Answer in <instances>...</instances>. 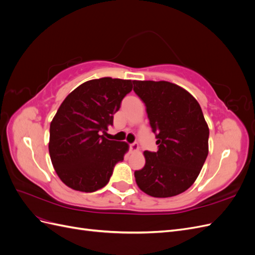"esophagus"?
I'll return each instance as SVG.
<instances>
[{
	"label": "esophagus",
	"instance_id": "obj_1",
	"mask_svg": "<svg viewBox=\"0 0 255 255\" xmlns=\"http://www.w3.org/2000/svg\"><path fill=\"white\" fill-rule=\"evenodd\" d=\"M129 149L132 150V151H134V152H136V151H138V149H139V145H138L137 142L130 143V144H129Z\"/></svg>",
	"mask_w": 255,
	"mask_h": 255
}]
</instances>
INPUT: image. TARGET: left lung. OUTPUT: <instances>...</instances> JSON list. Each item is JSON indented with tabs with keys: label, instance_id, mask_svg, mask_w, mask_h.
Returning a JSON list of instances; mask_svg holds the SVG:
<instances>
[{
	"label": "left lung",
	"instance_id": "left-lung-1",
	"mask_svg": "<svg viewBox=\"0 0 255 255\" xmlns=\"http://www.w3.org/2000/svg\"><path fill=\"white\" fill-rule=\"evenodd\" d=\"M135 94L145 105L157 152L144 151L145 164L135 171L146 195L168 198L187 190L208 154V129L201 107L188 91L166 81H134Z\"/></svg>",
	"mask_w": 255,
	"mask_h": 255
}]
</instances>
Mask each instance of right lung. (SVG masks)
Masks as SVG:
<instances>
[{"mask_svg":"<svg viewBox=\"0 0 255 255\" xmlns=\"http://www.w3.org/2000/svg\"><path fill=\"white\" fill-rule=\"evenodd\" d=\"M134 81L102 78L83 83L64 100L50 126L49 152L68 187L94 192L109 183L115 165L128 150L125 141L104 137L114 114Z\"/></svg>","mask_w":255,"mask_h":255,"instance_id":"obj_1","label":"right lung"}]
</instances>
